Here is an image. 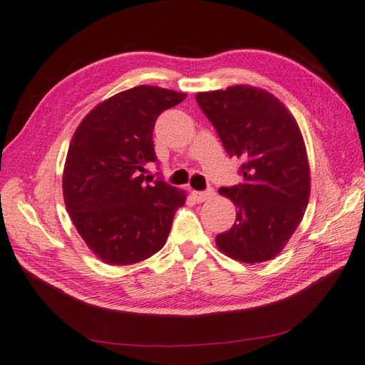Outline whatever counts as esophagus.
Here are the masks:
<instances>
[{"label":"esophagus","instance_id":"1","mask_svg":"<svg viewBox=\"0 0 365 365\" xmlns=\"http://www.w3.org/2000/svg\"><path fill=\"white\" fill-rule=\"evenodd\" d=\"M193 196H195V200L196 201H200V202H202V201H207L208 197H212L213 196V190L212 189H207V190H202V192H193Z\"/></svg>","mask_w":365,"mask_h":365}]
</instances>
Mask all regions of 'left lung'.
<instances>
[{"mask_svg": "<svg viewBox=\"0 0 365 365\" xmlns=\"http://www.w3.org/2000/svg\"><path fill=\"white\" fill-rule=\"evenodd\" d=\"M196 102L228 155L242 161L244 176L240 184L219 189L237 210L216 245L244 263L271 260L300 225L311 193L300 128L277 97L256 86L197 93Z\"/></svg>", "mask_w": 365, "mask_h": 365, "instance_id": "8db88e82", "label": "left lung"}]
</instances>
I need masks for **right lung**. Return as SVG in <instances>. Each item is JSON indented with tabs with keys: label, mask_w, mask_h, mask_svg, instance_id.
Listing matches in <instances>:
<instances>
[{
	"label": "right lung",
	"mask_w": 365,
	"mask_h": 365,
	"mask_svg": "<svg viewBox=\"0 0 365 365\" xmlns=\"http://www.w3.org/2000/svg\"><path fill=\"white\" fill-rule=\"evenodd\" d=\"M187 94L140 85L98 103L81 121L65 160L62 189L67 212L96 256L108 264H132L158 252L185 193L155 181L152 132L158 115Z\"/></svg>",
	"instance_id": "right-lung-1"
}]
</instances>
